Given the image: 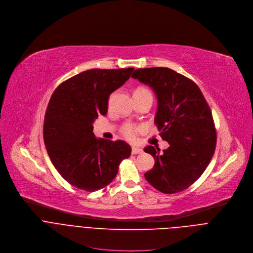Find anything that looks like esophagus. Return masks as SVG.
<instances>
[{"instance_id": "obj_1", "label": "esophagus", "mask_w": 253, "mask_h": 253, "mask_svg": "<svg viewBox=\"0 0 253 253\" xmlns=\"http://www.w3.org/2000/svg\"><path fill=\"white\" fill-rule=\"evenodd\" d=\"M142 151H143V150H142L140 147H138V146H132V147H131V153H132V155L141 154Z\"/></svg>"}]
</instances>
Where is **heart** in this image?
Masks as SVG:
<instances>
[{"mask_svg":"<svg viewBox=\"0 0 253 253\" xmlns=\"http://www.w3.org/2000/svg\"><path fill=\"white\" fill-rule=\"evenodd\" d=\"M144 90H147L146 88L144 87H138L135 89L134 92H138V91H144ZM138 131V128L133 126V125H130V124H127L126 126H124V127L122 128V132L124 133L125 136H126L127 138H133L135 136V134L137 133Z\"/></svg>","mask_w":253,"mask_h":253,"instance_id":"heart-1","label":"heart"}]
</instances>
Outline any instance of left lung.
Masks as SVG:
<instances>
[{"label":"left lung","instance_id":"left-lung-1","mask_svg":"<svg viewBox=\"0 0 253 253\" xmlns=\"http://www.w3.org/2000/svg\"><path fill=\"white\" fill-rule=\"evenodd\" d=\"M131 78L155 91V124L169 143L162 154L153 145L144 148L156 161L144 177L161 192L182 191L204 173L214 154L216 130L210 106L194 82L169 68L137 69Z\"/></svg>","mask_w":253,"mask_h":253}]
</instances>
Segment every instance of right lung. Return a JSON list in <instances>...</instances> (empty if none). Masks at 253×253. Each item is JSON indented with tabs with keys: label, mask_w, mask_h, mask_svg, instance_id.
Wrapping results in <instances>:
<instances>
[{
	"label": "right lung",
	"mask_w": 253,
	"mask_h": 253,
	"mask_svg": "<svg viewBox=\"0 0 253 253\" xmlns=\"http://www.w3.org/2000/svg\"><path fill=\"white\" fill-rule=\"evenodd\" d=\"M133 72L92 69L62 83L50 97L43 123L47 155L60 174L73 186L95 191L110 184L119 166L129 158L124 140L96 138L92 124L108 113L110 94Z\"/></svg>",
	"instance_id": "obj_1"
}]
</instances>
